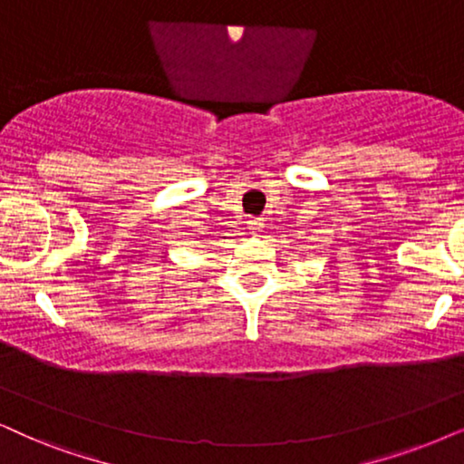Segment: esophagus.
Segmentation results:
<instances>
[{"label":"esophagus","mask_w":464,"mask_h":464,"mask_svg":"<svg viewBox=\"0 0 464 464\" xmlns=\"http://www.w3.org/2000/svg\"><path fill=\"white\" fill-rule=\"evenodd\" d=\"M248 228H250L252 233L261 231V228H263V218H248Z\"/></svg>","instance_id":"obj_1"}]
</instances>
